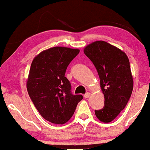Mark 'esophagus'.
I'll list each match as a JSON object with an SVG mask.
<instances>
[{"label": "esophagus", "mask_w": 150, "mask_h": 150, "mask_svg": "<svg viewBox=\"0 0 150 150\" xmlns=\"http://www.w3.org/2000/svg\"><path fill=\"white\" fill-rule=\"evenodd\" d=\"M84 97H85V98H89V97H90V93L87 92V93H86V94H85Z\"/></svg>", "instance_id": "esophagus-1"}]
</instances>
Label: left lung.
<instances>
[{"label":"left lung","instance_id":"obj_1","mask_svg":"<svg viewBox=\"0 0 150 150\" xmlns=\"http://www.w3.org/2000/svg\"><path fill=\"white\" fill-rule=\"evenodd\" d=\"M97 70L104 96V106L95 110L100 121L114 120L128 104L133 89L130 62L125 52L104 41H96L84 49Z\"/></svg>","mask_w":150,"mask_h":150}]
</instances>
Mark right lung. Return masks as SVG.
<instances>
[{
    "mask_svg": "<svg viewBox=\"0 0 150 150\" xmlns=\"http://www.w3.org/2000/svg\"><path fill=\"white\" fill-rule=\"evenodd\" d=\"M79 52L77 49L56 46L39 53L31 65L27 92L43 118L54 124L68 122L83 99L81 94H72L65 77L67 67Z\"/></svg>",
    "mask_w": 150,
    "mask_h": 150,
    "instance_id": "right-lung-1",
    "label": "right lung"
}]
</instances>
